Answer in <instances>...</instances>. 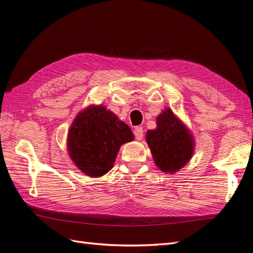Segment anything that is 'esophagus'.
<instances>
[{
  "instance_id": "34e87169",
  "label": "esophagus",
  "mask_w": 253,
  "mask_h": 253,
  "mask_svg": "<svg viewBox=\"0 0 253 253\" xmlns=\"http://www.w3.org/2000/svg\"><path fill=\"white\" fill-rule=\"evenodd\" d=\"M134 135H135V138L137 140H141L142 137H143V129L142 126H137L134 129Z\"/></svg>"
}]
</instances>
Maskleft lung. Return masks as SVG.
I'll use <instances>...</instances> for the list:
<instances>
[{
  "label": "left lung",
  "mask_w": 253,
  "mask_h": 253,
  "mask_svg": "<svg viewBox=\"0 0 253 253\" xmlns=\"http://www.w3.org/2000/svg\"><path fill=\"white\" fill-rule=\"evenodd\" d=\"M156 124L157 127L149 129L145 139L159 170L173 174L192 158L193 136L169 108L158 115Z\"/></svg>",
  "instance_id": "left-lung-1"
}]
</instances>
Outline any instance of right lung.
I'll list each match as a JSON object with an SVG mask.
<instances>
[{
  "instance_id": "add662e5",
  "label": "right lung",
  "mask_w": 253,
  "mask_h": 253,
  "mask_svg": "<svg viewBox=\"0 0 253 253\" xmlns=\"http://www.w3.org/2000/svg\"><path fill=\"white\" fill-rule=\"evenodd\" d=\"M134 140L131 128L103 105L81 111L70 127L67 150L73 163L90 177L108 173L120 147Z\"/></svg>"
}]
</instances>
